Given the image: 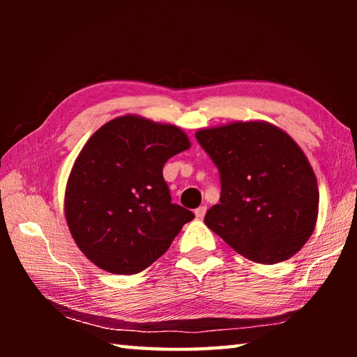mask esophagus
<instances>
[{"label": "esophagus", "instance_id": "1", "mask_svg": "<svg viewBox=\"0 0 357 357\" xmlns=\"http://www.w3.org/2000/svg\"><path fill=\"white\" fill-rule=\"evenodd\" d=\"M204 214H206V206H200L195 209V217L197 219H203Z\"/></svg>", "mask_w": 357, "mask_h": 357}]
</instances>
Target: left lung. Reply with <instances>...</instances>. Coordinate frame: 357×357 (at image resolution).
<instances>
[{
    "mask_svg": "<svg viewBox=\"0 0 357 357\" xmlns=\"http://www.w3.org/2000/svg\"><path fill=\"white\" fill-rule=\"evenodd\" d=\"M195 137L222 181L206 227L259 264L296 255L315 229L319 203L317 176L299 144L266 121H233L198 129Z\"/></svg>",
    "mask_w": 357,
    "mask_h": 357,
    "instance_id": "obj_1",
    "label": "left lung"
}]
</instances>
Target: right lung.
<instances>
[{
    "mask_svg": "<svg viewBox=\"0 0 357 357\" xmlns=\"http://www.w3.org/2000/svg\"><path fill=\"white\" fill-rule=\"evenodd\" d=\"M190 148L185 132L138 114L108 121L84 143L64 192V215L89 261L137 274L164 255L189 209L172 203L165 162Z\"/></svg>",
    "mask_w": 357,
    "mask_h": 357,
    "instance_id": "1",
    "label": "right lung"
}]
</instances>
